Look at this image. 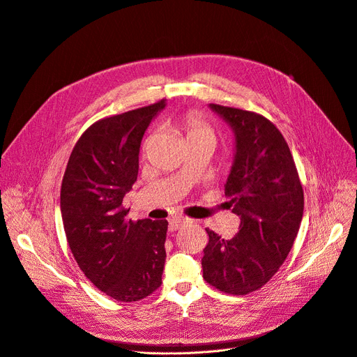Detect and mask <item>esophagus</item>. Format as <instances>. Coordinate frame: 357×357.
Segmentation results:
<instances>
[{
    "mask_svg": "<svg viewBox=\"0 0 357 357\" xmlns=\"http://www.w3.org/2000/svg\"><path fill=\"white\" fill-rule=\"evenodd\" d=\"M187 222H190V219H184V218H174V219H172L170 220V226H169V229L172 230V232H174V230H177V229H180L184 223H187Z\"/></svg>",
    "mask_w": 357,
    "mask_h": 357,
    "instance_id": "34e87169",
    "label": "esophagus"
}]
</instances>
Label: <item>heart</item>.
<instances>
[{
  "mask_svg": "<svg viewBox=\"0 0 357 357\" xmlns=\"http://www.w3.org/2000/svg\"><path fill=\"white\" fill-rule=\"evenodd\" d=\"M184 128L187 131V138H199V137H208L215 139L213 130L195 112H190L184 119Z\"/></svg>",
  "mask_w": 357,
  "mask_h": 357,
  "instance_id": "obj_1",
  "label": "heart"
}]
</instances>
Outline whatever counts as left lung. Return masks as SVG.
<instances>
[{
    "label": "left lung",
    "mask_w": 357,
    "mask_h": 357,
    "mask_svg": "<svg viewBox=\"0 0 357 357\" xmlns=\"http://www.w3.org/2000/svg\"><path fill=\"white\" fill-rule=\"evenodd\" d=\"M208 107L235 135L225 195L241 225L227 241L206 229L203 278L226 294L246 296L287 259L303 219V185L287 141L269 119L216 103Z\"/></svg>",
    "instance_id": "1"
}]
</instances>
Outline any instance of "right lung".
<instances>
[{
    "label": "right lung",
    "mask_w": 357,
    "mask_h": 357,
    "mask_svg": "<svg viewBox=\"0 0 357 357\" xmlns=\"http://www.w3.org/2000/svg\"><path fill=\"white\" fill-rule=\"evenodd\" d=\"M164 108L160 100L91 125L61 181L60 211L72 254L86 278L116 301H138L161 285L169 222H132L122 200L137 181L144 132Z\"/></svg>",
    "instance_id": "1"
}]
</instances>
